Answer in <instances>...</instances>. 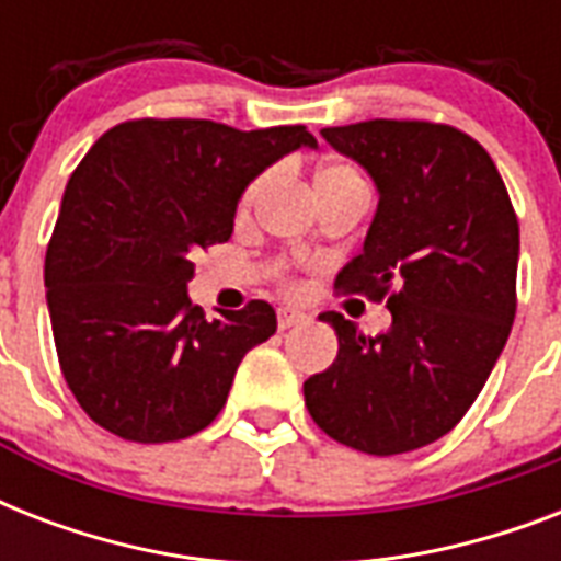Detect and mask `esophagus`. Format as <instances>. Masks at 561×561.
<instances>
[{
  "instance_id": "34e87169",
  "label": "esophagus",
  "mask_w": 561,
  "mask_h": 561,
  "mask_svg": "<svg viewBox=\"0 0 561 561\" xmlns=\"http://www.w3.org/2000/svg\"><path fill=\"white\" fill-rule=\"evenodd\" d=\"M308 317L302 314V311H294V308H279V329L285 332V329H294V325L306 323Z\"/></svg>"
}]
</instances>
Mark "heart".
<instances>
[{"instance_id": "heart-1", "label": "heart", "mask_w": 561, "mask_h": 561, "mask_svg": "<svg viewBox=\"0 0 561 561\" xmlns=\"http://www.w3.org/2000/svg\"><path fill=\"white\" fill-rule=\"evenodd\" d=\"M329 171H346V165H332V169H325L323 174H329ZM262 186H264V178L253 180V183L247 186V192L241 194V209H247V206H253V201H255V197H259Z\"/></svg>"}]
</instances>
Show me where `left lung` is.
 Here are the masks:
<instances>
[{"mask_svg":"<svg viewBox=\"0 0 561 561\" xmlns=\"http://www.w3.org/2000/svg\"><path fill=\"white\" fill-rule=\"evenodd\" d=\"M367 169L378 209L334 288L392 314L367 337L337 311V358L302 383L320 431L355 451H416L451 431L483 390L515 320L518 218L486 148L451 125L373 118L323 127Z\"/></svg>","mask_w":561,"mask_h":561,"instance_id":"8db88e82","label":"left lung"}]
</instances>
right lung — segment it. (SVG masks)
<instances>
[{
	"instance_id": "add662e5",
	"label": "right lung",
	"mask_w": 561,
	"mask_h": 561,
	"mask_svg": "<svg viewBox=\"0 0 561 561\" xmlns=\"http://www.w3.org/2000/svg\"><path fill=\"white\" fill-rule=\"evenodd\" d=\"M297 148H317L302 125L136 118L72 171L46 250V302L66 383L95 425L178 443L218 416L276 311L250 299L206 320L186 290L192 255L229 241L238 197Z\"/></svg>"
}]
</instances>
